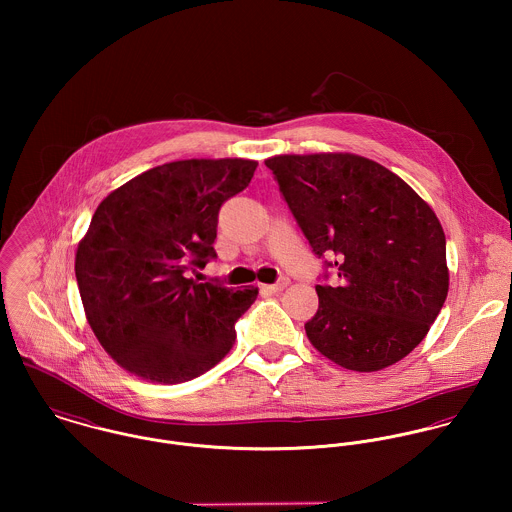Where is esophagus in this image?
Returning a JSON list of instances; mask_svg holds the SVG:
<instances>
[{"mask_svg":"<svg viewBox=\"0 0 512 512\" xmlns=\"http://www.w3.org/2000/svg\"><path fill=\"white\" fill-rule=\"evenodd\" d=\"M288 286H290V282H288V280H282V282H278V284H270V286H268V284H264V286H260V290L266 293H280L284 292Z\"/></svg>","mask_w":512,"mask_h":512,"instance_id":"34e87169","label":"esophagus"}]
</instances>
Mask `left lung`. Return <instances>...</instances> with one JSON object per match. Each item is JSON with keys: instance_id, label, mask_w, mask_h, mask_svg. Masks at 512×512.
<instances>
[{"instance_id": "8db88e82", "label": "left lung", "mask_w": 512, "mask_h": 512, "mask_svg": "<svg viewBox=\"0 0 512 512\" xmlns=\"http://www.w3.org/2000/svg\"><path fill=\"white\" fill-rule=\"evenodd\" d=\"M293 217L317 256L335 254L339 286H315L311 345L335 365L374 372L428 335L449 290L445 234L396 173L355 153L274 155ZM333 266V264H331Z\"/></svg>"}]
</instances>
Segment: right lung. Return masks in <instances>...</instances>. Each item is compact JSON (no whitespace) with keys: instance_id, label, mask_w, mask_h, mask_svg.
I'll return each instance as SVG.
<instances>
[{"instance_id":"obj_1","label":"right lung","mask_w":512,"mask_h":512,"mask_svg":"<svg viewBox=\"0 0 512 512\" xmlns=\"http://www.w3.org/2000/svg\"><path fill=\"white\" fill-rule=\"evenodd\" d=\"M258 161L181 159L147 169L96 209L76 248L86 321L114 363L149 382L179 384L220 363L258 288L199 284L187 274L217 256L222 203Z\"/></svg>"}]
</instances>
